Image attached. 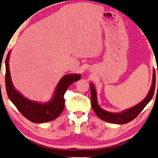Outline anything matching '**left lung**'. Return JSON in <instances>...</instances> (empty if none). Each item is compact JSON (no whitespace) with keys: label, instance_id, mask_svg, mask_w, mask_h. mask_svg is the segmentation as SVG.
Here are the masks:
<instances>
[{"label":"left lung","instance_id":"1","mask_svg":"<svg viewBox=\"0 0 158 158\" xmlns=\"http://www.w3.org/2000/svg\"><path fill=\"white\" fill-rule=\"evenodd\" d=\"M90 88H91V106H92L94 112H95V114L100 119H102L103 121H107V122L112 123V124H127V123L130 122V121H133L142 112V110L145 108V106L149 103L150 100H152L154 93H155V69H154L153 76H152V85H151L150 90L148 91L147 96L139 103L134 106L131 107V108L127 109V110L124 111H121L120 112H111L102 109L98 104L96 88H95L94 85L92 83H90Z\"/></svg>","mask_w":158,"mask_h":158}]
</instances>
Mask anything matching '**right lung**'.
Here are the masks:
<instances>
[{
	"mask_svg": "<svg viewBox=\"0 0 158 158\" xmlns=\"http://www.w3.org/2000/svg\"><path fill=\"white\" fill-rule=\"evenodd\" d=\"M11 51L8 52L5 65H6V93L10 101L15 106L18 110L26 118L34 123H45L55 120L60 115L64 108V94L67 88L72 83L80 79L81 75L79 73L67 74L64 76L57 85L54 91L52 98L47 102L34 101L25 98L19 91L15 89L12 82L10 76L9 60Z\"/></svg>",
	"mask_w": 158,
	"mask_h": 158,
	"instance_id": "right-lung-1",
	"label": "right lung"
}]
</instances>
